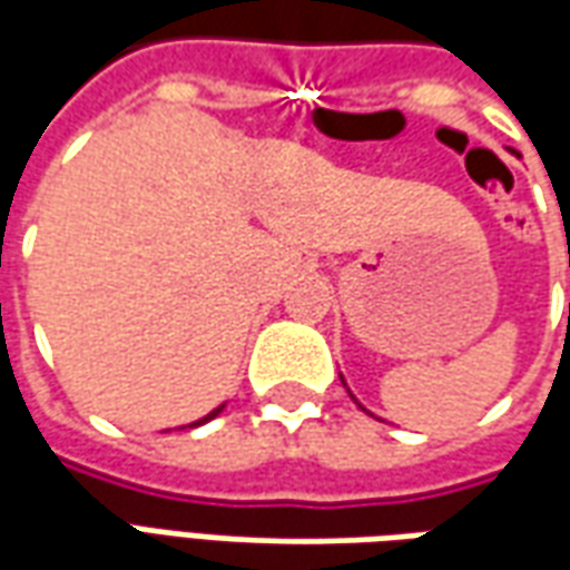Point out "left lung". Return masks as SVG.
Segmentation results:
<instances>
[{"instance_id":"left-lung-1","label":"left lung","mask_w":570,"mask_h":570,"mask_svg":"<svg viewBox=\"0 0 570 570\" xmlns=\"http://www.w3.org/2000/svg\"><path fill=\"white\" fill-rule=\"evenodd\" d=\"M340 380H342V376H340ZM342 385H345V380H342ZM354 397V395H352Z\"/></svg>"}]
</instances>
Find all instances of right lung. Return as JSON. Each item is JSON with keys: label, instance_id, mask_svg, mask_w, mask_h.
<instances>
[{"label": "right lung", "instance_id": "1", "mask_svg": "<svg viewBox=\"0 0 570 570\" xmlns=\"http://www.w3.org/2000/svg\"><path fill=\"white\" fill-rule=\"evenodd\" d=\"M222 410H225V404H222V407H216V410H213V413H206V416H203V420H197V423H190V429H194V425H203V423H209V420H213V416H218V413H222Z\"/></svg>", "mask_w": 570, "mask_h": 570}]
</instances>
